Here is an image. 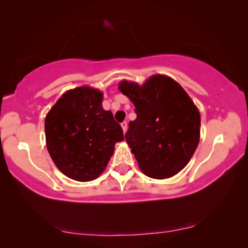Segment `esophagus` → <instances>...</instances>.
Listing matches in <instances>:
<instances>
[{
  "label": "esophagus",
  "instance_id": "1",
  "mask_svg": "<svg viewBox=\"0 0 248 248\" xmlns=\"http://www.w3.org/2000/svg\"><path fill=\"white\" fill-rule=\"evenodd\" d=\"M121 128H123L124 133H125V132H127V129H128V124L125 123V121H124V123H121Z\"/></svg>",
  "mask_w": 248,
  "mask_h": 248
}]
</instances>
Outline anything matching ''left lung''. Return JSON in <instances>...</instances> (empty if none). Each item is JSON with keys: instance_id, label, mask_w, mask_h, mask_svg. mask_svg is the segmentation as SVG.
<instances>
[{"instance_id": "obj_1", "label": "left lung", "mask_w": 248, "mask_h": 248, "mask_svg": "<svg viewBox=\"0 0 248 248\" xmlns=\"http://www.w3.org/2000/svg\"><path fill=\"white\" fill-rule=\"evenodd\" d=\"M119 90L135 105L125 140L145 175L167 179L186 166L200 141L201 116L175 80L153 75L139 86L123 80Z\"/></svg>"}]
</instances>
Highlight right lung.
<instances>
[{"label":"right lung","mask_w":248,"mask_h":248,"mask_svg":"<svg viewBox=\"0 0 248 248\" xmlns=\"http://www.w3.org/2000/svg\"><path fill=\"white\" fill-rule=\"evenodd\" d=\"M103 93L82 86L66 92L45 118L46 145L50 158L68 178L87 182L107 167L121 125L101 106Z\"/></svg>","instance_id":"add662e5"}]
</instances>
